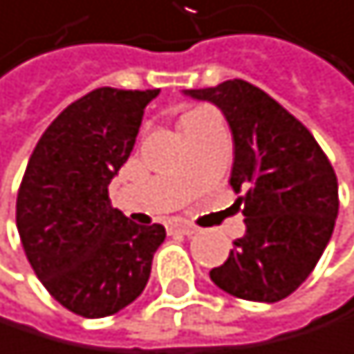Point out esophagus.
<instances>
[{
	"label": "esophagus",
	"instance_id": "1",
	"mask_svg": "<svg viewBox=\"0 0 354 354\" xmlns=\"http://www.w3.org/2000/svg\"><path fill=\"white\" fill-rule=\"evenodd\" d=\"M169 231H171V234L193 236V234H197V227L191 225V223H171V225H169Z\"/></svg>",
	"mask_w": 354,
	"mask_h": 354
}]
</instances>
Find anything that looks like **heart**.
Returning a JSON list of instances; mask_svg holds the SVG:
<instances>
[{
  "label": "heart",
  "mask_w": 354,
  "mask_h": 354,
  "mask_svg": "<svg viewBox=\"0 0 354 354\" xmlns=\"http://www.w3.org/2000/svg\"><path fill=\"white\" fill-rule=\"evenodd\" d=\"M210 118H218V114L212 108H195V110H191V112H187L183 116L180 125L189 123V120H210Z\"/></svg>",
  "instance_id": "b5f03b06"
}]
</instances>
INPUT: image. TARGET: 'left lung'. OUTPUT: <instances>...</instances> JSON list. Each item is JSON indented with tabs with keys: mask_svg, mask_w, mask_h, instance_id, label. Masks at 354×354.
Instances as JSON below:
<instances>
[{
	"mask_svg": "<svg viewBox=\"0 0 354 354\" xmlns=\"http://www.w3.org/2000/svg\"><path fill=\"white\" fill-rule=\"evenodd\" d=\"M216 104L234 133L229 185L246 234L210 272L218 289L248 301H280L312 274L333 234L337 178L323 148L299 120L246 80L193 88Z\"/></svg>",
	"mask_w": 354,
	"mask_h": 354,
	"instance_id": "obj_1",
	"label": "left lung"
}]
</instances>
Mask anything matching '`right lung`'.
Here are the masks:
<instances>
[{"label": "right lung", "instance_id": "obj_1", "mask_svg": "<svg viewBox=\"0 0 354 354\" xmlns=\"http://www.w3.org/2000/svg\"><path fill=\"white\" fill-rule=\"evenodd\" d=\"M159 88L102 86L67 106L37 140L17 195L19 236L35 276L70 312L102 319L146 287L163 225L110 206L108 185Z\"/></svg>", "mask_w": 354, "mask_h": 354}]
</instances>
